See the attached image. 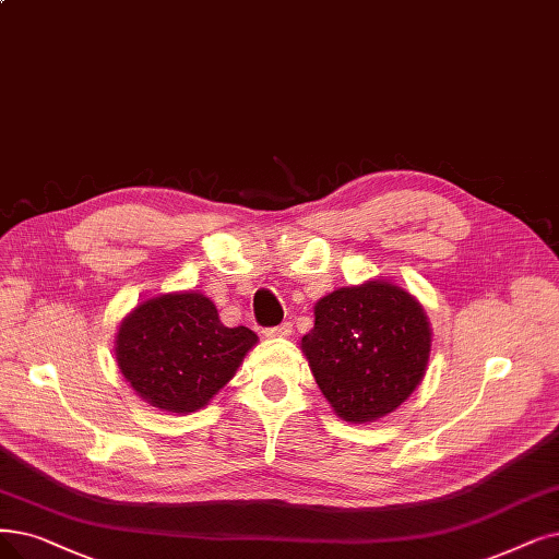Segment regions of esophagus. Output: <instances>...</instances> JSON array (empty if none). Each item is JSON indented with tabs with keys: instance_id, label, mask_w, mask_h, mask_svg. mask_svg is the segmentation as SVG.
<instances>
[{
	"instance_id": "34e87169",
	"label": "esophagus",
	"mask_w": 559,
	"mask_h": 559,
	"mask_svg": "<svg viewBox=\"0 0 559 559\" xmlns=\"http://www.w3.org/2000/svg\"><path fill=\"white\" fill-rule=\"evenodd\" d=\"M294 332V325L292 323H280V325H273V328H265L263 334L267 340H277V337H288V334Z\"/></svg>"
}]
</instances>
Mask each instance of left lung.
Instances as JSON below:
<instances>
[{"label":"left lung","mask_w":559,"mask_h":559,"mask_svg":"<svg viewBox=\"0 0 559 559\" xmlns=\"http://www.w3.org/2000/svg\"><path fill=\"white\" fill-rule=\"evenodd\" d=\"M314 317L302 350L321 392L346 421L383 417L419 385L431 330L401 286L378 280L340 288L317 302Z\"/></svg>","instance_id":"left-lung-1"}]
</instances>
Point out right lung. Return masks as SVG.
Returning <instances> with one entry per match:
<instances>
[{
    "mask_svg": "<svg viewBox=\"0 0 559 559\" xmlns=\"http://www.w3.org/2000/svg\"><path fill=\"white\" fill-rule=\"evenodd\" d=\"M257 334L227 328L202 294L146 300L121 323L117 362L126 381L151 406L192 413L225 388Z\"/></svg>",
    "mask_w": 559,
    "mask_h": 559,
    "instance_id": "1",
    "label": "right lung"
}]
</instances>
